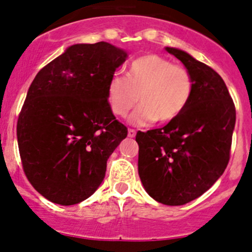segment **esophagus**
Wrapping results in <instances>:
<instances>
[{"instance_id":"34e87169","label":"esophagus","mask_w":252,"mask_h":252,"mask_svg":"<svg viewBox=\"0 0 252 252\" xmlns=\"http://www.w3.org/2000/svg\"><path fill=\"white\" fill-rule=\"evenodd\" d=\"M127 134H128L129 138H132V137L136 136V131H134L133 128H128V132H127Z\"/></svg>"}]
</instances>
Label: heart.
Listing matches in <instances>:
<instances>
[{"mask_svg":"<svg viewBox=\"0 0 252 252\" xmlns=\"http://www.w3.org/2000/svg\"><path fill=\"white\" fill-rule=\"evenodd\" d=\"M192 95L193 81L188 69L154 54L133 60L126 77L114 73L106 84L109 106L120 118H125L139 96L141 105L129 118L137 126L174 121L185 111Z\"/></svg>","mask_w":252,"mask_h":252,"instance_id":"heart-1","label":"heart"}]
</instances>
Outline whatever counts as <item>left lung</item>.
<instances>
[{
	"mask_svg": "<svg viewBox=\"0 0 252 252\" xmlns=\"http://www.w3.org/2000/svg\"><path fill=\"white\" fill-rule=\"evenodd\" d=\"M193 81V95L183 114L161 128L137 132L138 175L152 198L181 206L200 197L225 170L235 126V106L221 77L175 47Z\"/></svg>",
	"mask_w": 252,
	"mask_h": 252,
	"instance_id": "obj_1",
	"label": "left lung"
}]
</instances>
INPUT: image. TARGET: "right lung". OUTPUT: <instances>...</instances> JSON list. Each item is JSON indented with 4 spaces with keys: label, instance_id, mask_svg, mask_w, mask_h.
Instances as JSON below:
<instances>
[{
    "label": "right lung",
    "instance_id": "1",
    "mask_svg": "<svg viewBox=\"0 0 252 252\" xmlns=\"http://www.w3.org/2000/svg\"><path fill=\"white\" fill-rule=\"evenodd\" d=\"M127 59L109 42L74 44L41 68L17 124L19 154L33 188L71 206L93 195L106 161L127 136L106 99V84Z\"/></svg>",
    "mask_w": 252,
    "mask_h": 252
}]
</instances>
